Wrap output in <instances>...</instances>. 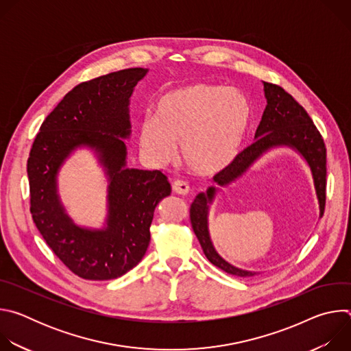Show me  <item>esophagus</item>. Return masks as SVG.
Returning <instances> with one entry per match:
<instances>
[{
  "label": "esophagus",
  "mask_w": 351,
  "mask_h": 351,
  "mask_svg": "<svg viewBox=\"0 0 351 351\" xmlns=\"http://www.w3.org/2000/svg\"><path fill=\"white\" fill-rule=\"evenodd\" d=\"M172 189L176 194H180V195H187L190 193V186L184 180H175L172 184Z\"/></svg>",
  "instance_id": "esophagus-1"
}]
</instances>
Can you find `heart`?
Here are the masks:
<instances>
[{
  "instance_id": "obj_1",
  "label": "heart",
  "mask_w": 351,
  "mask_h": 351,
  "mask_svg": "<svg viewBox=\"0 0 351 351\" xmlns=\"http://www.w3.org/2000/svg\"><path fill=\"white\" fill-rule=\"evenodd\" d=\"M252 119V106L236 90L195 83L164 94L156 117L138 129L141 154L154 165L168 164L180 144V161L197 176H214L237 157Z\"/></svg>"
}]
</instances>
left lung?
Returning <instances> with one entry per match:
<instances>
[{
	"label": "left lung",
	"instance_id": "1",
	"mask_svg": "<svg viewBox=\"0 0 351 351\" xmlns=\"http://www.w3.org/2000/svg\"><path fill=\"white\" fill-rule=\"evenodd\" d=\"M267 107L256 130V141L237 154L234 161L221 173L214 176L219 186L229 184L252 165L264 152L275 145L295 148L308 162L317 197L319 202V217L322 218L326 202V147L324 138L307 111L280 86L264 82ZM217 189L210 187L207 193H199L190 207L191 228L202 244L208 261L219 269L236 276H253L256 272L239 269L226 263L211 243L208 232V204L213 202Z\"/></svg>",
	"mask_w": 351,
	"mask_h": 351
}]
</instances>
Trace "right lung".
I'll return each instance as SVG.
<instances>
[{"mask_svg": "<svg viewBox=\"0 0 351 351\" xmlns=\"http://www.w3.org/2000/svg\"><path fill=\"white\" fill-rule=\"evenodd\" d=\"M147 73L143 68L112 72L73 87L40 126L27 160L30 213L43 239L62 264L87 280L125 275L144 257L154 210L171 194L161 171L125 168L130 133L129 98ZM80 143L96 148L110 176L108 228L88 231L64 214L56 172Z\"/></svg>", "mask_w": 351, "mask_h": 351, "instance_id": "1", "label": "right lung"}]
</instances>
